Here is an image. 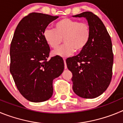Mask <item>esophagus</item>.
<instances>
[{"instance_id":"obj_1","label":"esophagus","mask_w":123,"mask_h":123,"mask_svg":"<svg viewBox=\"0 0 123 123\" xmlns=\"http://www.w3.org/2000/svg\"><path fill=\"white\" fill-rule=\"evenodd\" d=\"M64 60V63H65V69H67V63H66V59L65 58H63Z\"/></svg>"}]
</instances>
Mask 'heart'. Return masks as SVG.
Listing matches in <instances>:
<instances>
[{"label":"heart","instance_id":"obj_1","mask_svg":"<svg viewBox=\"0 0 123 123\" xmlns=\"http://www.w3.org/2000/svg\"><path fill=\"white\" fill-rule=\"evenodd\" d=\"M43 37L50 47L56 49L63 39L65 45L52 52V55L66 57L74 52H80L89 41L91 29L87 23L78 20L63 18L56 21L54 29H46Z\"/></svg>","mask_w":123,"mask_h":123}]
</instances>
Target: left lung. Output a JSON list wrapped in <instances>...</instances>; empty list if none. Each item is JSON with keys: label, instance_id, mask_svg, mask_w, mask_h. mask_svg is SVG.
Returning <instances> with one entry per match:
<instances>
[{"label": "left lung", "instance_id": "left-lung-1", "mask_svg": "<svg viewBox=\"0 0 123 123\" xmlns=\"http://www.w3.org/2000/svg\"><path fill=\"white\" fill-rule=\"evenodd\" d=\"M73 17L85 18L91 29L86 47L66 60L73 74V90L82 98H96L106 91L112 77L111 40L103 22L93 13L85 12Z\"/></svg>", "mask_w": 123, "mask_h": 123}]
</instances>
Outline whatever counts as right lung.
<instances>
[{"instance_id": "right-lung-1", "label": "right lung", "mask_w": 123, "mask_h": 123, "mask_svg": "<svg viewBox=\"0 0 123 123\" xmlns=\"http://www.w3.org/2000/svg\"><path fill=\"white\" fill-rule=\"evenodd\" d=\"M31 13L19 21L11 42L10 71L20 94L32 102H42L53 94V80L64 69L61 56L49 60L50 47L43 37L49 24L58 18Z\"/></svg>"}]
</instances>
